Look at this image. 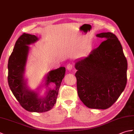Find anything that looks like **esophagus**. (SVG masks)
<instances>
[{
	"mask_svg": "<svg viewBox=\"0 0 134 134\" xmlns=\"http://www.w3.org/2000/svg\"><path fill=\"white\" fill-rule=\"evenodd\" d=\"M72 67H73V65L71 63H69L67 65V69L69 71H71L72 69Z\"/></svg>",
	"mask_w": 134,
	"mask_h": 134,
	"instance_id": "1",
	"label": "esophagus"
}]
</instances>
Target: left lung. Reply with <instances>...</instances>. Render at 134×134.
<instances>
[{
    "label": "left lung",
    "instance_id": "8db88e82",
    "mask_svg": "<svg viewBox=\"0 0 134 134\" xmlns=\"http://www.w3.org/2000/svg\"><path fill=\"white\" fill-rule=\"evenodd\" d=\"M96 36L105 40L87 58L75 62L76 86L79 98L87 107L106 109L126 87L127 61L114 34L101 33Z\"/></svg>",
    "mask_w": 134,
    "mask_h": 134
}]
</instances>
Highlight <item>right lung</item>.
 <instances>
[{
  "label": "right lung",
  "instance_id": "right-lung-1",
  "mask_svg": "<svg viewBox=\"0 0 134 134\" xmlns=\"http://www.w3.org/2000/svg\"><path fill=\"white\" fill-rule=\"evenodd\" d=\"M38 39L35 35L23 33L17 40L8 59V83L22 108L29 112L41 113L51 110L55 104L62 79L64 77L65 68L59 67L48 73L45 86L48 89L45 96L39 97L37 93L28 89L24 77L29 51L28 45L35 43ZM51 83L55 85L53 90L49 87Z\"/></svg>",
  "mask_w": 134,
  "mask_h": 134
}]
</instances>
